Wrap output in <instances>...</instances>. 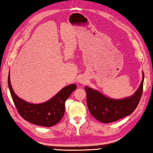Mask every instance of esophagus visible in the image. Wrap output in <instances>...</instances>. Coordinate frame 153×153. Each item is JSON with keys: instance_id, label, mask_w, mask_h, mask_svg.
<instances>
[{"instance_id": "esophagus-1", "label": "esophagus", "mask_w": 153, "mask_h": 153, "mask_svg": "<svg viewBox=\"0 0 153 153\" xmlns=\"http://www.w3.org/2000/svg\"><path fill=\"white\" fill-rule=\"evenodd\" d=\"M79 82L81 83H83L84 82V79L83 78H82V77H81V78L79 79Z\"/></svg>"}]
</instances>
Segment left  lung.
<instances>
[{
  "label": "left lung",
  "mask_w": 153,
  "mask_h": 153,
  "mask_svg": "<svg viewBox=\"0 0 153 153\" xmlns=\"http://www.w3.org/2000/svg\"><path fill=\"white\" fill-rule=\"evenodd\" d=\"M144 74L140 86L134 95L123 99H112L102 95L98 91L85 87L87 104L90 113L102 123L117 121L130 115L138 106L143 90Z\"/></svg>",
  "instance_id": "left-lung-1"
}]
</instances>
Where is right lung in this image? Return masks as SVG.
<instances>
[{
    "label": "right lung",
    "instance_id": "add662e5",
    "mask_svg": "<svg viewBox=\"0 0 153 153\" xmlns=\"http://www.w3.org/2000/svg\"><path fill=\"white\" fill-rule=\"evenodd\" d=\"M8 84L19 114L29 122L45 127H51L60 121L64 115L65 102L77 88L75 84L68 85L48 101L41 104H31L19 98L14 93L10 83V71Z\"/></svg>",
    "mask_w": 153,
    "mask_h": 153
}]
</instances>
